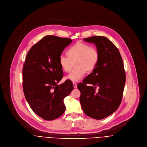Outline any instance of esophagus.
<instances>
[{"mask_svg":"<svg viewBox=\"0 0 147 147\" xmlns=\"http://www.w3.org/2000/svg\"><path fill=\"white\" fill-rule=\"evenodd\" d=\"M73 87H74V88H77V83H75V82H73Z\"/></svg>","mask_w":147,"mask_h":147,"instance_id":"esophagus-1","label":"esophagus"}]
</instances>
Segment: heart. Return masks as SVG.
I'll use <instances>...</instances> for the list:
<instances>
[{
  "mask_svg": "<svg viewBox=\"0 0 147 147\" xmlns=\"http://www.w3.org/2000/svg\"><path fill=\"white\" fill-rule=\"evenodd\" d=\"M68 55L61 54L59 57V64L62 70L70 71L76 63V68L66 77V79L73 82L82 79L87 71H92L99 61V54L94 47L82 42L76 43L68 52Z\"/></svg>",
  "mask_w": 147,
  "mask_h": 147,
  "instance_id": "obj_1",
  "label": "heart"
}]
</instances>
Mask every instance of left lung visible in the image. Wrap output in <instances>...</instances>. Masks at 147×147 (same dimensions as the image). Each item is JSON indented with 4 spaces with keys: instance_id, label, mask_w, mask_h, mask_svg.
<instances>
[{
    "instance_id": "left-lung-1",
    "label": "left lung",
    "mask_w": 147,
    "mask_h": 147,
    "mask_svg": "<svg viewBox=\"0 0 147 147\" xmlns=\"http://www.w3.org/2000/svg\"><path fill=\"white\" fill-rule=\"evenodd\" d=\"M84 40L96 45L99 58L93 72L77 86L80 102L86 115L100 120L115 112L121 103L126 80L123 63L118 49L106 37L93 36Z\"/></svg>"
}]
</instances>
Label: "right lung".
I'll list each match as a JSON object with an SVG mask.
<instances>
[{"label": "right lung", "instance_id": "right-lung-1", "mask_svg": "<svg viewBox=\"0 0 147 147\" xmlns=\"http://www.w3.org/2000/svg\"><path fill=\"white\" fill-rule=\"evenodd\" d=\"M71 40L47 35L28 51L23 67V90L32 110L46 121L61 116L65 110L64 99L73 89L67 80L58 85L63 77L59 57Z\"/></svg>", "mask_w": 147, "mask_h": 147}]
</instances>
